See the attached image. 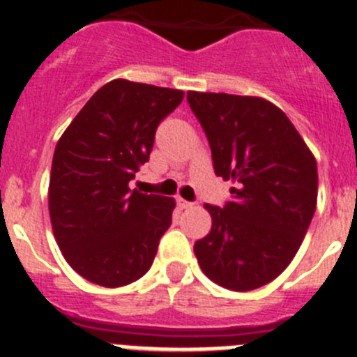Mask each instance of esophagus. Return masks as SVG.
Wrapping results in <instances>:
<instances>
[{"mask_svg":"<svg viewBox=\"0 0 357 357\" xmlns=\"http://www.w3.org/2000/svg\"><path fill=\"white\" fill-rule=\"evenodd\" d=\"M176 204H178V207H181V209H189V207H193V204H191V202L182 200V198H178V200H176Z\"/></svg>","mask_w":357,"mask_h":357,"instance_id":"esophagus-1","label":"esophagus"}]
</instances>
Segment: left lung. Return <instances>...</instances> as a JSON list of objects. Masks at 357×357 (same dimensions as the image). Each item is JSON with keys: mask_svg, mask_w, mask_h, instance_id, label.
Returning <instances> with one entry per match:
<instances>
[{"mask_svg": "<svg viewBox=\"0 0 357 357\" xmlns=\"http://www.w3.org/2000/svg\"><path fill=\"white\" fill-rule=\"evenodd\" d=\"M214 173L232 200L206 209L213 227L195 243L202 272L232 291L272 282L301 248L317 209V160L288 116L255 96L189 91Z\"/></svg>", "mask_w": 357, "mask_h": 357, "instance_id": "left-lung-1", "label": "left lung"}]
</instances>
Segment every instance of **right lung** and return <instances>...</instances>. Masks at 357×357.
<instances>
[{
  "label": "right lung",
  "instance_id": "obj_1",
  "mask_svg": "<svg viewBox=\"0 0 357 357\" xmlns=\"http://www.w3.org/2000/svg\"><path fill=\"white\" fill-rule=\"evenodd\" d=\"M184 93L128 80L96 91L59 139L50 218L59 248L84 279L119 288L150 270L175 200L130 189L150 159L159 123Z\"/></svg>",
  "mask_w": 357,
  "mask_h": 357
}]
</instances>
